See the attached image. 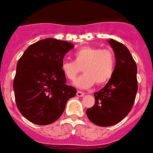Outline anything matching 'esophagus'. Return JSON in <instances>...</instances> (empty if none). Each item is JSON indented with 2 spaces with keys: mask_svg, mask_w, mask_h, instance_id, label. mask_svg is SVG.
Returning a JSON list of instances; mask_svg holds the SVG:
<instances>
[{
  "mask_svg": "<svg viewBox=\"0 0 153 153\" xmlns=\"http://www.w3.org/2000/svg\"><path fill=\"white\" fill-rule=\"evenodd\" d=\"M76 96H79V97H82V96H84V92H82V91H77V92H76Z\"/></svg>",
  "mask_w": 153,
  "mask_h": 153,
  "instance_id": "34e87169",
  "label": "esophagus"
}]
</instances>
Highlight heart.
<instances>
[{"label": "heart", "mask_w": 153, "mask_h": 153, "mask_svg": "<svg viewBox=\"0 0 153 153\" xmlns=\"http://www.w3.org/2000/svg\"><path fill=\"white\" fill-rule=\"evenodd\" d=\"M74 57L75 61H63L62 70L67 79L73 81L83 68L84 73L74 82L78 88H88L95 83L103 84L113 75L115 56L111 49L84 46L76 51Z\"/></svg>", "instance_id": "1"}]
</instances>
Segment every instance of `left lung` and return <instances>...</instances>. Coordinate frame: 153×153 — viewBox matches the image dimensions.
Returning <instances> with one entry per match:
<instances>
[{
  "label": "left lung",
  "instance_id": "8db88e82",
  "mask_svg": "<svg viewBox=\"0 0 153 153\" xmlns=\"http://www.w3.org/2000/svg\"><path fill=\"white\" fill-rule=\"evenodd\" d=\"M115 55V67L111 78L94 93L95 105L86 111L91 123L111 126L123 120L131 111L137 92L136 62L123 43L111 39L107 41Z\"/></svg>",
  "mask_w": 153,
  "mask_h": 153
}]
</instances>
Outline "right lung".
I'll use <instances>...</instances> for the list:
<instances>
[{
    "label": "right lung",
    "mask_w": 153,
    "mask_h": 153,
    "mask_svg": "<svg viewBox=\"0 0 153 153\" xmlns=\"http://www.w3.org/2000/svg\"><path fill=\"white\" fill-rule=\"evenodd\" d=\"M74 47L52 38L38 41L24 51L17 62L13 89L17 108L30 123L45 126L54 123L64 112L76 89L65 84L63 57Z\"/></svg>",
    "instance_id": "1"
}]
</instances>
